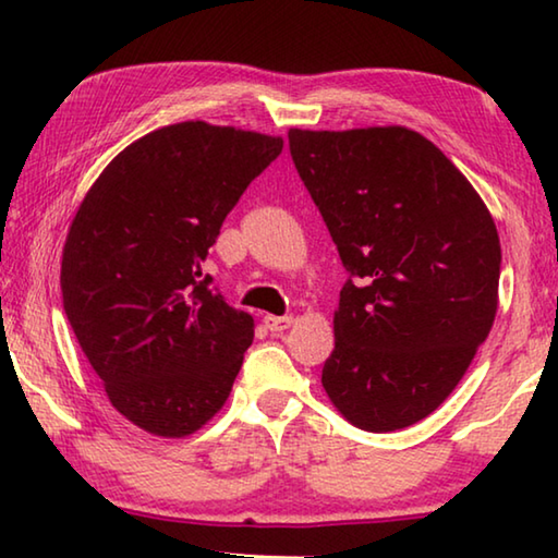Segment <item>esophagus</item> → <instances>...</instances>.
<instances>
[{
	"instance_id": "esophagus-1",
	"label": "esophagus",
	"mask_w": 558,
	"mask_h": 558,
	"mask_svg": "<svg viewBox=\"0 0 558 558\" xmlns=\"http://www.w3.org/2000/svg\"><path fill=\"white\" fill-rule=\"evenodd\" d=\"M263 323L270 329V332H282V329H288L292 325V317H278V315H266L263 317Z\"/></svg>"
}]
</instances>
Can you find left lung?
I'll use <instances>...</instances> for the list:
<instances>
[{
  "label": "left lung",
  "mask_w": 558,
  "mask_h": 558,
  "mask_svg": "<svg viewBox=\"0 0 558 558\" xmlns=\"http://www.w3.org/2000/svg\"><path fill=\"white\" fill-rule=\"evenodd\" d=\"M349 278L323 386L352 426H413L465 376L497 315L502 248L465 174L421 132L290 128Z\"/></svg>",
  "instance_id": "8db88e82"
}]
</instances>
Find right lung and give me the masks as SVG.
Masks as SVG:
<instances>
[{"mask_svg": "<svg viewBox=\"0 0 558 558\" xmlns=\"http://www.w3.org/2000/svg\"><path fill=\"white\" fill-rule=\"evenodd\" d=\"M280 153L282 137L177 122L122 149L73 216L63 310L110 403L153 436H192L229 399L256 325L202 268Z\"/></svg>", "mask_w": 558, "mask_h": 558, "instance_id": "obj_1", "label": "right lung"}]
</instances>
